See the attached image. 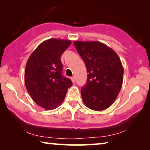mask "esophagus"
<instances>
[{
  "mask_svg": "<svg viewBox=\"0 0 150 150\" xmlns=\"http://www.w3.org/2000/svg\"><path fill=\"white\" fill-rule=\"evenodd\" d=\"M71 81H72V82H73V83H75V77H71Z\"/></svg>",
  "mask_w": 150,
  "mask_h": 150,
  "instance_id": "34e87169",
  "label": "esophagus"
}]
</instances>
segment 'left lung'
I'll use <instances>...</instances> for the list:
<instances>
[{"instance_id": "1", "label": "left lung", "mask_w": 150, "mask_h": 150, "mask_svg": "<svg viewBox=\"0 0 150 150\" xmlns=\"http://www.w3.org/2000/svg\"><path fill=\"white\" fill-rule=\"evenodd\" d=\"M74 45L88 73L87 85L81 90L83 103L91 110H105L115 102L122 85L120 58L112 48L97 41H75Z\"/></svg>"}]
</instances>
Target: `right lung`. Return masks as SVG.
Listing matches in <instances>:
<instances>
[{"mask_svg": "<svg viewBox=\"0 0 150 150\" xmlns=\"http://www.w3.org/2000/svg\"><path fill=\"white\" fill-rule=\"evenodd\" d=\"M71 44L52 38L41 43L30 55L24 73L25 85L33 100L45 110L57 108L72 86L62 75L61 55Z\"/></svg>", "mask_w": 150, "mask_h": 150, "instance_id": "1", "label": "right lung"}]
</instances>
